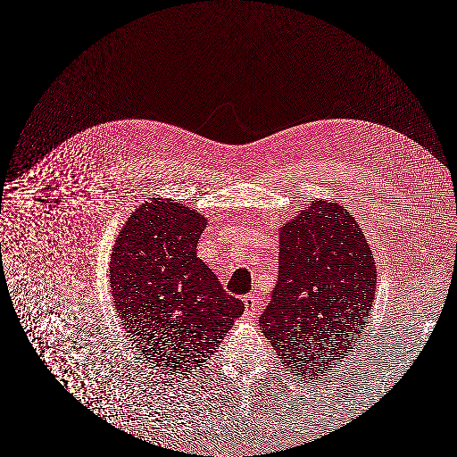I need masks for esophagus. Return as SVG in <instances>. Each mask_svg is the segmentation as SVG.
Instances as JSON below:
<instances>
[{
	"label": "esophagus",
	"mask_w": 457,
	"mask_h": 457,
	"mask_svg": "<svg viewBox=\"0 0 457 457\" xmlns=\"http://www.w3.org/2000/svg\"><path fill=\"white\" fill-rule=\"evenodd\" d=\"M245 307H246V314H256L262 311L263 307V300L256 295H246L245 297Z\"/></svg>",
	"instance_id": "1"
}]
</instances>
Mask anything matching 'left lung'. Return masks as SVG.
Instances as JSON below:
<instances>
[{
	"label": "left lung",
	"mask_w": 457,
	"mask_h": 457,
	"mask_svg": "<svg viewBox=\"0 0 457 457\" xmlns=\"http://www.w3.org/2000/svg\"><path fill=\"white\" fill-rule=\"evenodd\" d=\"M278 280L260 329L294 377H324L360 343L377 262L360 224L334 201L311 199L278 228Z\"/></svg>",
	"instance_id": "left-lung-1"
}]
</instances>
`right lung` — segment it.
<instances>
[{
    "instance_id": "add662e5",
    "label": "right lung",
    "mask_w": 457,
    "mask_h": 457,
    "mask_svg": "<svg viewBox=\"0 0 457 457\" xmlns=\"http://www.w3.org/2000/svg\"><path fill=\"white\" fill-rule=\"evenodd\" d=\"M205 218L189 205L152 197L114 241L112 303L146 361L177 377L201 368L245 312L197 256Z\"/></svg>"
}]
</instances>
